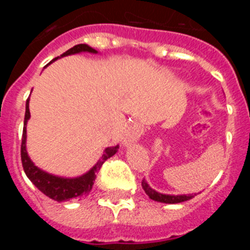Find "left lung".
I'll return each instance as SVG.
<instances>
[{"label":"left lung","instance_id":"obj_1","mask_svg":"<svg viewBox=\"0 0 250 250\" xmlns=\"http://www.w3.org/2000/svg\"><path fill=\"white\" fill-rule=\"evenodd\" d=\"M141 185H143V189H144L145 193L149 195L150 199L155 200V202L167 203V204H176V203H182V202H185V200L191 199V198L194 196L193 194H191V195H167V194H160L158 193V191L154 190V189H151L144 179H143V182H141Z\"/></svg>","mask_w":250,"mask_h":250}]
</instances>
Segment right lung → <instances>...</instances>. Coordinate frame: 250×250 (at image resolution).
I'll list each match as a JSON object with an SVG mask.
<instances>
[{
	"instance_id": "add662e5",
	"label": "right lung",
	"mask_w": 250,
	"mask_h": 250,
	"mask_svg": "<svg viewBox=\"0 0 250 250\" xmlns=\"http://www.w3.org/2000/svg\"><path fill=\"white\" fill-rule=\"evenodd\" d=\"M83 51H87V52H92V54L96 52V51L92 47H90V46L80 43V45L74 46V47H71L70 50L66 51V52H63V54L61 55V57L72 54H79V52H83ZM59 57H56L55 60H57ZM55 60H52V61H55ZM28 101H30V99H27V101H26L25 124H23V131H22L21 143V161L22 167H23V170H25L27 178L30 179L31 182H32V184H34L41 193H43L46 196L51 198V199L56 200V202H63V200L72 199V198H77V196H86L92 189V185H94V182L95 179H96V175H98L99 170L101 169L103 164L107 160V159L111 158L112 155H115V152L118 151L119 146L107 147V149L105 150V154H104V155L101 156L100 160L98 161V164L95 165L89 173H86L85 175L79 176V178L65 179L45 173V171L40 170L37 167H35L34 163L31 161L30 158H28L27 151H26V124H27V120L30 119Z\"/></svg>"
}]
</instances>
